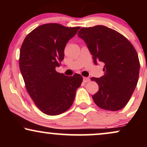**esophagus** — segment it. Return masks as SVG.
<instances>
[{"label": "esophagus", "instance_id": "34e87169", "mask_svg": "<svg viewBox=\"0 0 147 147\" xmlns=\"http://www.w3.org/2000/svg\"><path fill=\"white\" fill-rule=\"evenodd\" d=\"M83 82L84 83H88V82H90V79H89V77H84Z\"/></svg>", "mask_w": 147, "mask_h": 147}]
</instances>
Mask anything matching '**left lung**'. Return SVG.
I'll return each instance as SVG.
<instances>
[{
    "label": "left lung",
    "mask_w": 147,
    "mask_h": 147,
    "mask_svg": "<svg viewBox=\"0 0 147 147\" xmlns=\"http://www.w3.org/2000/svg\"><path fill=\"white\" fill-rule=\"evenodd\" d=\"M77 34L86 43L95 65H104V75L91 78L99 85L93 101L104 110L123 109L138 82L140 61L136 49L120 33L104 25L82 28Z\"/></svg>",
    "instance_id": "1"
}]
</instances>
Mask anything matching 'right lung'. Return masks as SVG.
Masks as SVG:
<instances>
[{"instance_id":"add662e5","label":"right lung","mask_w":147,"mask_h":147,"mask_svg":"<svg viewBox=\"0 0 147 147\" xmlns=\"http://www.w3.org/2000/svg\"><path fill=\"white\" fill-rule=\"evenodd\" d=\"M80 27L58 23L41 25L27 35L20 50L19 67L27 90L43 113L57 115L68 110L83 78L56 71L64 58V49Z\"/></svg>"}]
</instances>
